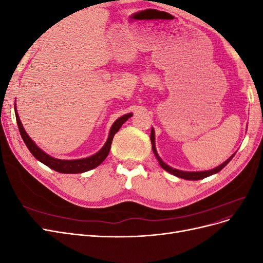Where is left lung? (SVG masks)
<instances>
[{
    "instance_id": "obj_1",
    "label": "left lung",
    "mask_w": 263,
    "mask_h": 263,
    "mask_svg": "<svg viewBox=\"0 0 263 263\" xmlns=\"http://www.w3.org/2000/svg\"><path fill=\"white\" fill-rule=\"evenodd\" d=\"M150 140H151V145H153L154 154L156 155V157H157V159H158V161H159V163H160V165L162 166V168H163L165 171H168V172L172 173L173 176H176V177L181 178V179H185V180H201V179H204V178H208V177L212 176V174H214V173H217V172H219L222 168H224V166H225L230 160H232L233 157L235 156V155H233L232 157H230V158L228 159V160H226L224 163L220 164L219 166H217V168H215V169H213V170H210V171H201V172H185V171H180V170L171 168V166H169L168 164H165V163L161 160L160 157L158 156L157 150H156V146H155V132H154V129H151Z\"/></svg>"
}]
</instances>
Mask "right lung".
Segmentation results:
<instances>
[{
    "label": "right lung",
    "mask_w": 263,
    "mask_h": 263,
    "mask_svg": "<svg viewBox=\"0 0 263 263\" xmlns=\"http://www.w3.org/2000/svg\"><path fill=\"white\" fill-rule=\"evenodd\" d=\"M15 115H16V122L18 125L21 136H22L24 142H25V145L27 146L28 150L31 153V155H33L37 159V160L43 162L47 166H49L50 169L57 171V172H60V173H82V172L97 168V166L104 161L105 158L107 157V155L109 153V149H110V145H112L114 135L119 130V128H121L122 125L127 121V119L132 116V114H127V115H124L117 119V121L113 124L112 128H110L109 136H108L106 144L99 151L98 154H95L94 156L85 158V159H79V160H60V159H54V158L50 157L49 155L45 154L44 151L42 149H39L35 145V142L29 138L25 129L23 128V125L20 121L16 107H15Z\"/></svg>",
    "instance_id": "right-lung-1"
}]
</instances>
